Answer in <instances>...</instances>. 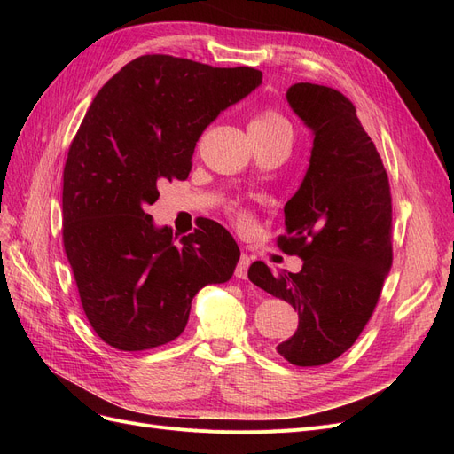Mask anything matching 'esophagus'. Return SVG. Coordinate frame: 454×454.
<instances>
[{"mask_svg":"<svg viewBox=\"0 0 454 454\" xmlns=\"http://www.w3.org/2000/svg\"><path fill=\"white\" fill-rule=\"evenodd\" d=\"M250 263H252L250 255H248V254H242L240 259H239V263H237V269H235V277H237V278H242V280L248 278Z\"/></svg>","mask_w":454,"mask_h":454,"instance_id":"obj_1","label":"esophagus"}]
</instances>
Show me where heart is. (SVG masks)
<instances>
[{
  "label": "heart",
  "instance_id": "heart-1",
  "mask_svg": "<svg viewBox=\"0 0 454 454\" xmlns=\"http://www.w3.org/2000/svg\"><path fill=\"white\" fill-rule=\"evenodd\" d=\"M272 132H290L292 134V127L287 119L277 112L272 107H265L257 112L252 121H250V134H272ZM227 215L231 217V222L235 223V227H239L240 231L248 229L254 223V215L240 208V206H229L227 208Z\"/></svg>",
  "mask_w": 454,
  "mask_h": 454
}]
</instances>
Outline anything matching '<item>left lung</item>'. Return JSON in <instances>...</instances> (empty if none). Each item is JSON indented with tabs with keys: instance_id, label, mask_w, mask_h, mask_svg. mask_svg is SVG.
Returning a JSON list of instances; mask_svg holds the SVG:
<instances>
[{
	"instance_id": "1",
	"label": "left lung",
	"mask_w": 454,
	"mask_h": 454,
	"mask_svg": "<svg viewBox=\"0 0 454 454\" xmlns=\"http://www.w3.org/2000/svg\"><path fill=\"white\" fill-rule=\"evenodd\" d=\"M294 112L314 132L310 167L286 202L277 244L303 259L299 272L255 261L248 277L299 312L297 332L277 347L301 367L337 360L360 337L392 265V195L379 151L335 89L297 83Z\"/></svg>"
}]
</instances>
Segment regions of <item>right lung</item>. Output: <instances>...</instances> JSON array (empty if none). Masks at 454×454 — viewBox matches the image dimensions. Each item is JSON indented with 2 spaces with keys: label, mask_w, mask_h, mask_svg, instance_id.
Segmentation results:
<instances>
[{
  "label": "right lung",
  "mask_w": 454,
  "mask_h": 454,
  "mask_svg": "<svg viewBox=\"0 0 454 454\" xmlns=\"http://www.w3.org/2000/svg\"><path fill=\"white\" fill-rule=\"evenodd\" d=\"M261 77L248 66L144 54L94 96L64 167L62 240L87 320L109 347L167 345L200 287L235 272L240 250L227 229L206 219L176 244L145 206L162 182L187 180L204 129Z\"/></svg>",
  "instance_id": "right-lung-1"
}]
</instances>
